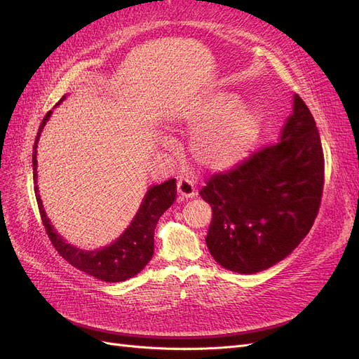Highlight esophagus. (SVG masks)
<instances>
[{
    "instance_id": "1",
    "label": "esophagus",
    "mask_w": 359,
    "mask_h": 359,
    "mask_svg": "<svg viewBox=\"0 0 359 359\" xmlns=\"http://www.w3.org/2000/svg\"><path fill=\"white\" fill-rule=\"evenodd\" d=\"M177 193L181 199H190L196 196V189L189 180H181L177 184Z\"/></svg>"
}]
</instances>
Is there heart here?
<instances>
[{"label":"heart","mask_w":359,"mask_h":359,"mask_svg":"<svg viewBox=\"0 0 359 359\" xmlns=\"http://www.w3.org/2000/svg\"><path fill=\"white\" fill-rule=\"evenodd\" d=\"M172 127L191 135L189 151L196 166L206 172L229 170L252 153L264 133L265 115L256 104L241 103L231 91L201 95L173 114ZM163 148L172 140L161 135Z\"/></svg>","instance_id":"heart-1"}]
</instances>
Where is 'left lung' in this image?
Here are the masks:
<instances>
[{
	"mask_svg": "<svg viewBox=\"0 0 359 359\" xmlns=\"http://www.w3.org/2000/svg\"><path fill=\"white\" fill-rule=\"evenodd\" d=\"M323 190V153L307 104L293 94L278 142L201 190L212 208L205 243L214 260L256 274L287 257L310 232Z\"/></svg>",
	"mask_w": 359,
	"mask_h": 359,
	"instance_id": "1",
	"label": "left lung"
}]
</instances>
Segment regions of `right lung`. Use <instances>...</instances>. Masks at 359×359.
I'll list each match as a JSON object with an SVG mask.
<instances>
[{"mask_svg": "<svg viewBox=\"0 0 359 359\" xmlns=\"http://www.w3.org/2000/svg\"><path fill=\"white\" fill-rule=\"evenodd\" d=\"M62 95V100H66ZM58 103V104H60ZM57 104V106H58ZM52 115L49 111L39 127L34 147H32V177H34V191L39 203V210L43 224L46 227L49 240L52 241L57 252L67 260L70 265L83 271L91 277L99 278L109 283H118L135 277L142 271L154 255V231L160 217L175 201L177 196V182L172 178L166 182L151 186L145 196L140 202L139 210L133 220L130 222L127 229L119 235L114 243L95 250H82L69 244L52 226L49 217L46 215L45 206L40 199L37 186V144L41 136L43 128Z\"/></svg>", "mask_w": 359, "mask_h": 359, "instance_id": "1", "label": "right lung"}]
</instances>
